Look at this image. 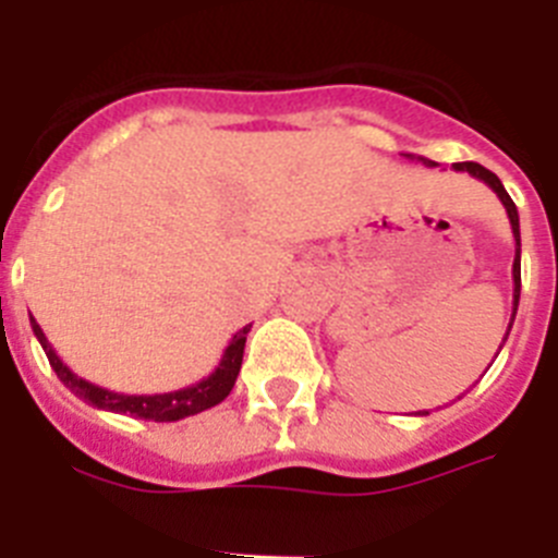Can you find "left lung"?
<instances>
[{"instance_id": "8db88e82", "label": "left lung", "mask_w": 558, "mask_h": 558, "mask_svg": "<svg viewBox=\"0 0 558 558\" xmlns=\"http://www.w3.org/2000/svg\"><path fill=\"white\" fill-rule=\"evenodd\" d=\"M408 159L413 161H422V165L427 167H436V161L425 159V156H413V153H405ZM458 172H470V175H475L477 181H483L486 186H492V192H495L497 198H500V204L506 206V215H509V223H511V231H514V268H511V276H514V310H511V322H509V329H506V338H509L511 332V324H514V315H517V304H520V215H517V206L514 201L509 198V192H506V186H502V181L497 179L495 172L486 170V167L475 165V161H461V165H452ZM506 338H502V343H506ZM502 349V347H500ZM497 357V354H495Z\"/></svg>"}]
</instances>
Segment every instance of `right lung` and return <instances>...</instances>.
Listing matches in <instances>:
<instances>
[{"instance_id":"right-lung-1","label":"right lung","mask_w":558,"mask_h":558,"mask_svg":"<svg viewBox=\"0 0 558 558\" xmlns=\"http://www.w3.org/2000/svg\"><path fill=\"white\" fill-rule=\"evenodd\" d=\"M33 332H36L38 343H41V349L47 352L49 366L56 368L58 379H61L63 386L75 393V397H81L83 402L100 408V411L131 413V416L136 418H150V422H179V418L195 416V413L206 411V408L220 405V402L229 397L231 388H234L236 383V374H240V366H243V349L245 338H248L251 332V324L240 329V332L229 340V347H226L218 368H215L209 377H204L201 383H192V386L186 388H179V391L167 393H117L108 391V388L102 386H95V383L77 377V374L58 357L56 349L49 347L47 335H44L41 327L36 324V318H33Z\"/></svg>"}]
</instances>
